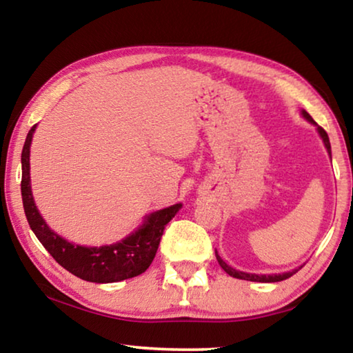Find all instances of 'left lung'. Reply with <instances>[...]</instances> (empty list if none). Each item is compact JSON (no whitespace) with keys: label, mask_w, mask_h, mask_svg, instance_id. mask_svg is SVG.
I'll return each instance as SVG.
<instances>
[{"label":"left lung","mask_w":353,"mask_h":353,"mask_svg":"<svg viewBox=\"0 0 353 353\" xmlns=\"http://www.w3.org/2000/svg\"><path fill=\"white\" fill-rule=\"evenodd\" d=\"M302 117L305 118L307 121L312 123V124H316L314 119H313L312 117H310L308 112L302 110ZM316 128H318V132H319V135H321V139H322V141H324L327 151H328V154H330V157H332V148H330V141H328L327 132H325V130L322 129L321 126H318V124H316ZM214 255H216V260H218V263H219V266L223 268V270H224L227 274H229V276L235 277V279H241V280H250V282H263V283L282 282V280L291 277L292 274H296V272L302 268V266H301V268H297V270H292V271H290V272H283V274H271V276H259V274H248V272H243V271H236V270H234V268H230L229 265H227V263L218 255V252H214Z\"/></svg>","instance_id":"obj_1"}]
</instances>
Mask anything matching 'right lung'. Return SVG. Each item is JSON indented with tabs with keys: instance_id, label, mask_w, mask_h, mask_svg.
Segmentation results:
<instances>
[{
	"instance_id": "add662e5",
	"label": "right lung",
	"mask_w": 353,
	"mask_h": 353,
	"mask_svg": "<svg viewBox=\"0 0 353 353\" xmlns=\"http://www.w3.org/2000/svg\"><path fill=\"white\" fill-rule=\"evenodd\" d=\"M35 128L37 124L29 130L21 152V198L29 227L39 241L59 265L87 282L113 283L145 272L157 252L165 225L176 216L182 204H174L148 214L139 229L115 244L87 248L67 241L48 227L32 198L29 152Z\"/></svg>"
}]
</instances>
